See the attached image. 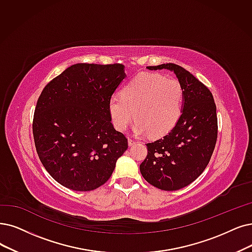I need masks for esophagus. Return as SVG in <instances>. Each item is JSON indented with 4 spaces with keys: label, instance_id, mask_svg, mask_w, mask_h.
<instances>
[{
    "label": "esophagus",
    "instance_id": "34e87169",
    "mask_svg": "<svg viewBox=\"0 0 252 252\" xmlns=\"http://www.w3.org/2000/svg\"><path fill=\"white\" fill-rule=\"evenodd\" d=\"M136 144V142L134 139H131V138H128V146L129 147H131V146H133V145H135Z\"/></svg>",
    "mask_w": 252,
    "mask_h": 252
}]
</instances>
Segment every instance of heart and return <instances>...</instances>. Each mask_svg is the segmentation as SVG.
<instances>
[{"mask_svg": "<svg viewBox=\"0 0 252 252\" xmlns=\"http://www.w3.org/2000/svg\"><path fill=\"white\" fill-rule=\"evenodd\" d=\"M183 88L177 79L155 73H140L123 90L122 96L108 100V113L115 128L124 131L134 118L135 134L153 137L167 134L183 110Z\"/></svg>", "mask_w": 252, "mask_h": 252, "instance_id": "1", "label": "heart"}]
</instances>
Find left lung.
Segmentation results:
<instances>
[{"mask_svg":"<svg viewBox=\"0 0 252 252\" xmlns=\"http://www.w3.org/2000/svg\"><path fill=\"white\" fill-rule=\"evenodd\" d=\"M148 69L173 71L183 88V110L177 125L147 144L148 155L139 165L148 183L174 191L192 183L209 163L217 139L216 105L210 90L183 67L167 63Z\"/></svg>","mask_w":252,"mask_h":252,"instance_id":"obj_1","label":"left lung"}]
</instances>
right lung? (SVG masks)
<instances>
[{
    "label": "right lung",
    "instance_id": "1",
    "mask_svg": "<svg viewBox=\"0 0 252 252\" xmlns=\"http://www.w3.org/2000/svg\"><path fill=\"white\" fill-rule=\"evenodd\" d=\"M122 64H74L39 96L33 134L38 156L58 183L94 190L112 176L127 138L114 128L108 100L126 77Z\"/></svg>",
    "mask_w": 252,
    "mask_h": 252
}]
</instances>
